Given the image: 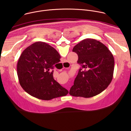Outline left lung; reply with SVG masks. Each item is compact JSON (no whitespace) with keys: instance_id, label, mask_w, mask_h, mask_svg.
<instances>
[{"instance_id":"obj_1","label":"left lung","mask_w":131,"mask_h":131,"mask_svg":"<svg viewBox=\"0 0 131 131\" xmlns=\"http://www.w3.org/2000/svg\"><path fill=\"white\" fill-rule=\"evenodd\" d=\"M72 51L77 54V63L81 68L70 88L69 94L85 98L99 94L113 79L115 66L113 54L103 43L90 38L78 43Z\"/></svg>"}]
</instances>
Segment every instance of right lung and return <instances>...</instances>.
I'll list each match as a JSON object with an SVG mask.
<instances>
[{
	"label": "right lung",
	"instance_id": "1",
	"mask_svg": "<svg viewBox=\"0 0 131 131\" xmlns=\"http://www.w3.org/2000/svg\"><path fill=\"white\" fill-rule=\"evenodd\" d=\"M60 55L50 45L36 42L22 53L17 64V74L22 88L38 99L49 101L66 96L68 91L53 76L54 65Z\"/></svg>",
	"mask_w": 131,
	"mask_h": 131
}]
</instances>
